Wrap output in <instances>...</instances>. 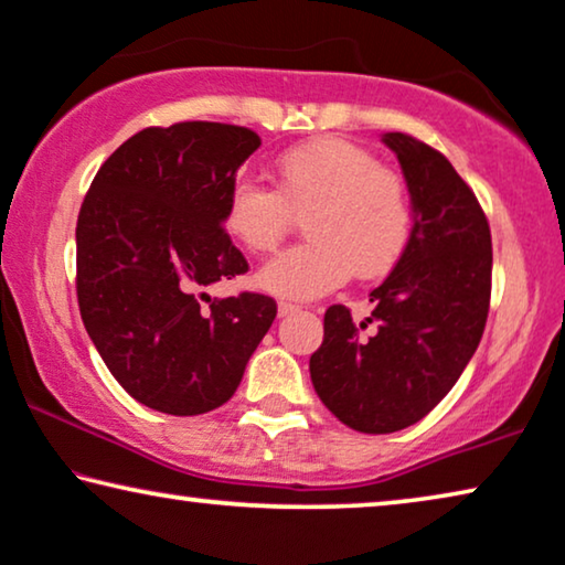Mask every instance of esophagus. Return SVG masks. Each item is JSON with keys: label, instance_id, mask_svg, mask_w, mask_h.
Masks as SVG:
<instances>
[{"label": "esophagus", "instance_id": "1", "mask_svg": "<svg viewBox=\"0 0 565 565\" xmlns=\"http://www.w3.org/2000/svg\"><path fill=\"white\" fill-rule=\"evenodd\" d=\"M294 311H299V305H291V301H279V315L289 317Z\"/></svg>", "mask_w": 565, "mask_h": 565}]
</instances>
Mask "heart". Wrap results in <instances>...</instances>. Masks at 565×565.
<instances>
[{"label":"heart","mask_w":565,"mask_h":565,"mask_svg":"<svg viewBox=\"0 0 565 565\" xmlns=\"http://www.w3.org/2000/svg\"><path fill=\"white\" fill-rule=\"evenodd\" d=\"M279 190L238 177L223 205V225L243 248L271 254L307 215V243L260 268L258 284L286 299L324 297L350 279L385 276L406 254L416 202L406 177L373 151L344 139L294 147L276 164Z\"/></svg>","instance_id":"obj_1"}]
</instances>
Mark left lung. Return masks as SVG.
I'll list each match as a JSON object with an SVG mask.
<instances>
[{"label":"left lung","instance_id":"obj_1","mask_svg":"<svg viewBox=\"0 0 565 565\" xmlns=\"http://www.w3.org/2000/svg\"><path fill=\"white\" fill-rule=\"evenodd\" d=\"M416 202L406 254L370 291L358 322L324 311V340L309 360L315 391L344 426L393 434L431 414L475 355L492 294V235L475 192L434 147L385 134Z\"/></svg>","mask_w":565,"mask_h":565}]
</instances>
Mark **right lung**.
<instances>
[{"label": "right lung", "instance_id": "obj_1", "mask_svg": "<svg viewBox=\"0 0 565 565\" xmlns=\"http://www.w3.org/2000/svg\"><path fill=\"white\" fill-rule=\"evenodd\" d=\"M258 147L246 126H149L100 164L81 205L83 324L121 388L162 414L198 416L231 401L276 317L266 294H202L248 271L223 205Z\"/></svg>", "mask_w": 565, "mask_h": 565}]
</instances>
